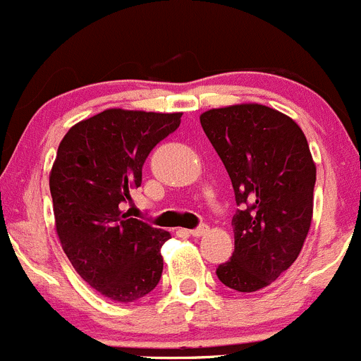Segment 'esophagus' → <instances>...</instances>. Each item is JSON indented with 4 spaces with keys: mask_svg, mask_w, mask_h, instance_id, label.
Listing matches in <instances>:
<instances>
[{
    "mask_svg": "<svg viewBox=\"0 0 361 361\" xmlns=\"http://www.w3.org/2000/svg\"><path fill=\"white\" fill-rule=\"evenodd\" d=\"M207 230H209L207 225H200V226H197V228L190 230V234L193 235V238H200V235L207 234Z\"/></svg>",
    "mask_w": 361,
    "mask_h": 361,
    "instance_id": "obj_1",
    "label": "esophagus"
}]
</instances>
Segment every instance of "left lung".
Returning <instances> with one entry per match:
<instances>
[{"label": "left lung", "mask_w": 361, "mask_h": 361, "mask_svg": "<svg viewBox=\"0 0 361 361\" xmlns=\"http://www.w3.org/2000/svg\"><path fill=\"white\" fill-rule=\"evenodd\" d=\"M200 123L239 205L234 253L216 274L230 289L255 293L289 269L303 248L314 212V159L300 126L267 106L209 109Z\"/></svg>", "instance_id": "left-lung-1"}]
</instances>
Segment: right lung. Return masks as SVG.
Listing matches in <instances>:
<instances>
[{
  "mask_svg": "<svg viewBox=\"0 0 361 361\" xmlns=\"http://www.w3.org/2000/svg\"><path fill=\"white\" fill-rule=\"evenodd\" d=\"M183 113L106 109L75 123L58 147L49 175L61 248L102 296L131 303L156 289L166 230L122 211L142 186L154 147L180 126Z\"/></svg>",
  "mask_w": 361,
  "mask_h": 361,
  "instance_id": "add662e5",
  "label": "right lung"
}]
</instances>
